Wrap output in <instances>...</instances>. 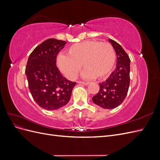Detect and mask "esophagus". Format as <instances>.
<instances>
[{
	"instance_id": "obj_1",
	"label": "esophagus",
	"mask_w": 160,
	"mask_h": 160,
	"mask_svg": "<svg viewBox=\"0 0 160 160\" xmlns=\"http://www.w3.org/2000/svg\"><path fill=\"white\" fill-rule=\"evenodd\" d=\"M77 83H81V84H83V85H88V84L89 83V82H87V81H77Z\"/></svg>"
}]
</instances>
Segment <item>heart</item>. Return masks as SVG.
I'll return each instance as SVG.
<instances>
[{
	"label": "heart",
	"mask_w": 160,
	"mask_h": 160,
	"mask_svg": "<svg viewBox=\"0 0 160 160\" xmlns=\"http://www.w3.org/2000/svg\"><path fill=\"white\" fill-rule=\"evenodd\" d=\"M57 62L61 71L70 79L75 78L83 65L85 77L101 79L113 70L116 53L109 42L88 41L71 45L67 56L59 55Z\"/></svg>",
	"instance_id": "1"
}]
</instances>
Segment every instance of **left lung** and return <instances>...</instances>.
Here are the masks:
<instances>
[{"label":"left lung","mask_w":160,"mask_h":160,"mask_svg":"<svg viewBox=\"0 0 160 160\" xmlns=\"http://www.w3.org/2000/svg\"><path fill=\"white\" fill-rule=\"evenodd\" d=\"M117 54L115 70L105 81L99 83L100 89L92 98L93 103L104 109H114L126 98L130 83V59L119 43L109 39Z\"/></svg>","instance_id":"left-lung-1"}]
</instances>
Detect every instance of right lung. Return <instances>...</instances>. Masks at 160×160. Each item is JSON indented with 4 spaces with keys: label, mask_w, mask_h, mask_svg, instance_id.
<instances>
[{
    "label": "right lung",
    "mask_w": 160,
    "mask_h": 160,
    "mask_svg": "<svg viewBox=\"0 0 160 160\" xmlns=\"http://www.w3.org/2000/svg\"><path fill=\"white\" fill-rule=\"evenodd\" d=\"M66 43L49 38L32 51L27 61L25 73L28 88L35 102L46 110L65 105L76 84L62 77L56 65L57 54Z\"/></svg>",
    "instance_id": "1"
}]
</instances>
